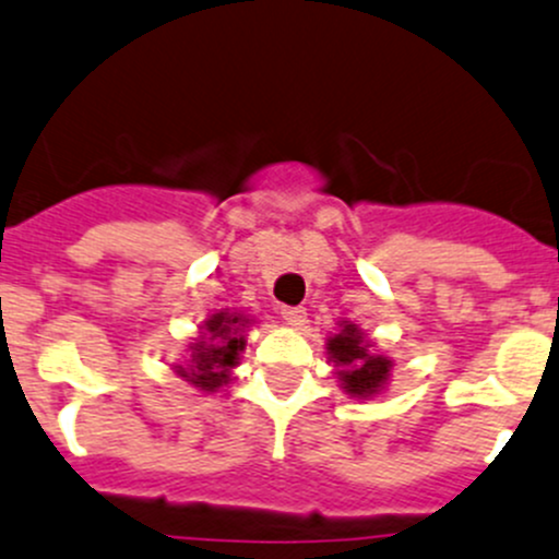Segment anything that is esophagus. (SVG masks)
<instances>
[{"mask_svg": "<svg viewBox=\"0 0 559 559\" xmlns=\"http://www.w3.org/2000/svg\"><path fill=\"white\" fill-rule=\"evenodd\" d=\"M280 318L287 322V325H301L304 318H307V309L304 307H280Z\"/></svg>", "mask_w": 559, "mask_h": 559, "instance_id": "34e87169", "label": "esophagus"}]
</instances>
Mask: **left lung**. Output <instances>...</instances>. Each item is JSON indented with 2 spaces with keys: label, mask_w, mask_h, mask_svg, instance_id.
I'll list each match as a JSON object with an SVG mask.
<instances>
[{
  "label": "left lung",
  "mask_w": 559,
  "mask_h": 559,
  "mask_svg": "<svg viewBox=\"0 0 559 559\" xmlns=\"http://www.w3.org/2000/svg\"><path fill=\"white\" fill-rule=\"evenodd\" d=\"M328 355L338 368L336 373L349 395L368 399L388 382L390 360L371 353V344L353 322H344L342 331L328 338Z\"/></svg>",
  "instance_id": "left-lung-1"
}]
</instances>
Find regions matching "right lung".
Instances as JSON below:
<instances>
[{"instance_id":"right-lung-1","label":"right lung","mask_w":559,"mask_h":559,"mask_svg":"<svg viewBox=\"0 0 559 559\" xmlns=\"http://www.w3.org/2000/svg\"><path fill=\"white\" fill-rule=\"evenodd\" d=\"M247 320L241 314L217 312L206 320L204 338L191 347V360L188 366H177V373L193 384V388L204 390V393H215L217 388L231 379V368L237 366L239 353L245 349V336L241 328Z\"/></svg>"}]
</instances>
